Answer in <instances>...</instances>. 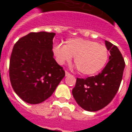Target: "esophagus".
<instances>
[{
    "instance_id": "1",
    "label": "esophagus",
    "mask_w": 132,
    "mask_h": 132,
    "mask_svg": "<svg viewBox=\"0 0 132 132\" xmlns=\"http://www.w3.org/2000/svg\"><path fill=\"white\" fill-rule=\"evenodd\" d=\"M65 74H66V76H69V75H70V72H68V71H66V72H65Z\"/></svg>"
}]
</instances>
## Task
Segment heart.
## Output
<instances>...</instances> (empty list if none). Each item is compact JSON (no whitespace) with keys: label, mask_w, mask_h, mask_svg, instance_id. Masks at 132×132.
<instances>
[{"label":"heart","mask_w":132,"mask_h":132,"mask_svg":"<svg viewBox=\"0 0 132 132\" xmlns=\"http://www.w3.org/2000/svg\"><path fill=\"white\" fill-rule=\"evenodd\" d=\"M59 64L70 62L74 57L77 70L84 75H92L100 71L108 60V50L104 45L92 40L71 38L65 45L57 44L53 49Z\"/></svg>","instance_id":"heart-1"}]
</instances>
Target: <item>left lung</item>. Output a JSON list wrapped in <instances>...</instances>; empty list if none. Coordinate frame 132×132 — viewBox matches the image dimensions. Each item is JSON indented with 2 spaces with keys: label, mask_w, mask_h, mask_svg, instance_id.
Segmentation results:
<instances>
[{
  "label": "left lung",
  "mask_w": 132,
  "mask_h": 132,
  "mask_svg": "<svg viewBox=\"0 0 132 132\" xmlns=\"http://www.w3.org/2000/svg\"><path fill=\"white\" fill-rule=\"evenodd\" d=\"M110 52L109 62L97 75L86 79L77 78L72 93L78 105L84 110L95 112L107 106L118 92L125 63L117 46L105 41Z\"/></svg>",
  "instance_id": "left-lung-1"
}]
</instances>
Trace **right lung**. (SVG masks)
I'll use <instances>...</instances> for the list:
<instances>
[{"label":"right lung","mask_w":132,"mask_h":132,"mask_svg":"<svg viewBox=\"0 0 132 132\" xmlns=\"http://www.w3.org/2000/svg\"><path fill=\"white\" fill-rule=\"evenodd\" d=\"M55 34L31 32L14 44L9 62V79L14 92L25 102L38 104L51 96L65 76L53 58Z\"/></svg>","instance_id":"obj_1"}]
</instances>
